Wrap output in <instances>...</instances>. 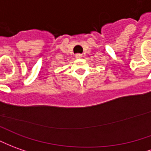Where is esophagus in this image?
I'll return each mask as SVG.
<instances>
[{
    "instance_id": "esophagus-1",
    "label": "esophagus",
    "mask_w": 151,
    "mask_h": 151,
    "mask_svg": "<svg viewBox=\"0 0 151 151\" xmlns=\"http://www.w3.org/2000/svg\"><path fill=\"white\" fill-rule=\"evenodd\" d=\"M75 57L77 58V59H80V58L82 57V55H81V54H76Z\"/></svg>"
}]
</instances>
